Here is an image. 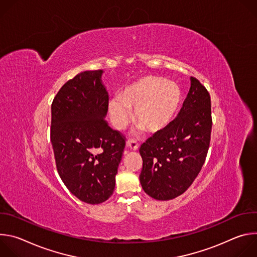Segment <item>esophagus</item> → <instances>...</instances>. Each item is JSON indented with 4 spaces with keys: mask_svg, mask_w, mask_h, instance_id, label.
Returning <instances> with one entry per match:
<instances>
[{
    "mask_svg": "<svg viewBox=\"0 0 257 257\" xmlns=\"http://www.w3.org/2000/svg\"><path fill=\"white\" fill-rule=\"evenodd\" d=\"M127 146L128 148H130L131 151H138L139 149V144L136 140H133V139H129L127 141Z\"/></svg>",
    "mask_w": 257,
    "mask_h": 257,
    "instance_id": "obj_1",
    "label": "esophagus"
}]
</instances>
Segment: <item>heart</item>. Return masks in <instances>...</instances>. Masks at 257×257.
Instances as JSON below:
<instances>
[{"instance_id":"1","label":"heart","mask_w":257,"mask_h":257,"mask_svg":"<svg viewBox=\"0 0 257 257\" xmlns=\"http://www.w3.org/2000/svg\"><path fill=\"white\" fill-rule=\"evenodd\" d=\"M182 102V91L178 84L166 79L146 75L129 84L120 97L108 103L113 125L123 130L131 118L151 134L164 131L177 116Z\"/></svg>"}]
</instances>
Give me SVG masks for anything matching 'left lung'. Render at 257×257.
Instances as JSON below:
<instances>
[{
	"mask_svg": "<svg viewBox=\"0 0 257 257\" xmlns=\"http://www.w3.org/2000/svg\"><path fill=\"white\" fill-rule=\"evenodd\" d=\"M177 118L162 132L141 144L139 176L146 194L170 200L184 193L205 162L211 133V102L195 77Z\"/></svg>",
	"mask_w": 257,
	"mask_h": 257,
	"instance_id": "1",
	"label": "left lung"
}]
</instances>
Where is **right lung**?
Wrapping results in <instances>:
<instances>
[{
    "instance_id": "add662e5",
    "label": "right lung",
    "mask_w": 257,
    "mask_h": 257,
    "mask_svg": "<svg viewBox=\"0 0 257 257\" xmlns=\"http://www.w3.org/2000/svg\"><path fill=\"white\" fill-rule=\"evenodd\" d=\"M102 70L67 81L52 103L51 141L58 173L69 191L89 204L111 197L125 136L107 125L108 94Z\"/></svg>"
}]
</instances>
